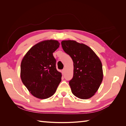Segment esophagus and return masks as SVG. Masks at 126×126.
<instances>
[{
  "instance_id": "34e87169",
  "label": "esophagus",
  "mask_w": 126,
  "mask_h": 126,
  "mask_svg": "<svg viewBox=\"0 0 126 126\" xmlns=\"http://www.w3.org/2000/svg\"><path fill=\"white\" fill-rule=\"evenodd\" d=\"M62 74H64L65 72V68L63 69V70H62Z\"/></svg>"
}]
</instances>
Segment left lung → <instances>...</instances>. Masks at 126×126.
<instances>
[{
	"mask_svg": "<svg viewBox=\"0 0 126 126\" xmlns=\"http://www.w3.org/2000/svg\"><path fill=\"white\" fill-rule=\"evenodd\" d=\"M63 50L74 63V75L69 81L71 92L77 97L88 99L95 94L103 80L100 59L87 45L73 40L61 42Z\"/></svg>",
	"mask_w": 126,
	"mask_h": 126,
	"instance_id": "1",
	"label": "left lung"
}]
</instances>
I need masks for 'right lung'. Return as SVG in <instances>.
I'll return each instance as SVG.
<instances>
[{"label": "right lung", "instance_id": "right-lung-1", "mask_svg": "<svg viewBox=\"0 0 126 126\" xmlns=\"http://www.w3.org/2000/svg\"><path fill=\"white\" fill-rule=\"evenodd\" d=\"M56 40H45L35 44L22 60L20 78L32 95L40 99L47 98L56 92L62 73L56 68L53 53L60 47Z\"/></svg>", "mask_w": 126, "mask_h": 126}]
</instances>
